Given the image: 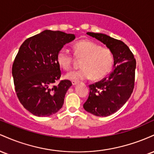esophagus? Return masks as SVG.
Here are the masks:
<instances>
[{"instance_id": "esophagus-1", "label": "esophagus", "mask_w": 154, "mask_h": 154, "mask_svg": "<svg viewBox=\"0 0 154 154\" xmlns=\"http://www.w3.org/2000/svg\"><path fill=\"white\" fill-rule=\"evenodd\" d=\"M72 85H77L79 83V82L78 81H72Z\"/></svg>"}]
</instances>
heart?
Segmentation results:
<instances>
[{"label":"heart","mask_w":154,"mask_h":154,"mask_svg":"<svg viewBox=\"0 0 154 154\" xmlns=\"http://www.w3.org/2000/svg\"><path fill=\"white\" fill-rule=\"evenodd\" d=\"M74 55L82 59L79 70L68 72L65 78L72 81L90 78L98 80L110 72L114 63V56L110 49L102 48L99 44L90 40L77 41L73 46ZM58 64L63 69H69L73 61V56L64 48H61L56 56Z\"/></svg>","instance_id":"heart-1"}]
</instances>
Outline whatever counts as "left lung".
Here are the masks:
<instances>
[{
    "mask_svg": "<svg viewBox=\"0 0 154 154\" xmlns=\"http://www.w3.org/2000/svg\"><path fill=\"white\" fill-rule=\"evenodd\" d=\"M110 49L114 56L113 71L106 78L90 85L85 110L97 116H108L117 111L130 98L135 85L136 61L122 41L102 33L87 32Z\"/></svg>",
    "mask_w": 154,
    "mask_h": 154,
    "instance_id": "left-lung-1",
    "label": "left lung"
}]
</instances>
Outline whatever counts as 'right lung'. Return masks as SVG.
I'll return each instance as SVG.
<instances>
[{"label": "right lung", "instance_id": "add662e5", "mask_svg": "<svg viewBox=\"0 0 154 154\" xmlns=\"http://www.w3.org/2000/svg\"><path fill=\"white\" fill-rule=\"evenodd\" d=\"M75 38L74 34L44 30L19 48L12 66L15 91L20 103L33 115L49 116L62 107L72 82L61 80L54 85L61 77L56 56Z\"/></svg>", "mask_w": 154, "mask_h": 154}]
</instances>
